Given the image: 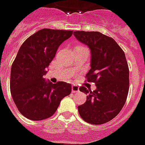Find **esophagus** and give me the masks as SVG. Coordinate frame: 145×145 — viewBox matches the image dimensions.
I'll return each mask as SVG.
<instances>
[{
  "instance_id": "obj_1",
  "label": "esophagus",
  "mask_w": 145,
  "mask_h": 145,
  "mask_svg": "<svg viewBox=\"0 0 145 145\" xmlns=\"http://www.w3.org/2000/svg\"><path fill=\"white\" fill-rule=\"evenodd\" d=\"M72 91L73 93L78 92V91H79V88L76 85H72Z\"/></svg>"
}]
</instances>
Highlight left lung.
I'll list each match as a JSON object with an SVG mask.
<instances>
[{"mask_svg":"<svg viewBox=\"0 0 145 145\" xmlns=\"http://www.w3.org/2000/svg\"><path fill=\"white\" fill-rule=\"evenodd\" d=\"M73 35L91 50V69L85 82L96 85L93 91L80 88L88 98L78 106L79 114L88 123L104 124L119 114L127 99L129 70L125 53L114 39L100 32L76 31Z\"/></svg>","mask_w":145,"mask_h":145,"instance_id":"obj_1","label":"left lung"}]
</instances>
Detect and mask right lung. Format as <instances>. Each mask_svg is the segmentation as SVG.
<instances>
[{
	"label": "right lung",
	"mask_w": 145,
	"mask_h": 145,
	"mask_svg": "<svg viewBox=\"0 0 145 145\" xmlns=\"http://www.w3.org/2000/svg\"><path fill=\"white\" fill-rule=\"evenodd\" d=\"M72 31L44 28L27 38L11 69L10 91L16 107L25 118L41 121L54 115L63 98L72 91L70 84L46 81L43 76L64 41Z\"/></svg>",
	"instance_id": "obj_1"
}]
</instances>
